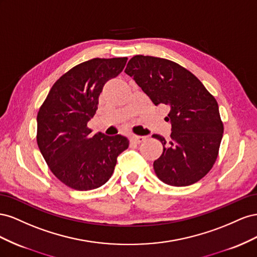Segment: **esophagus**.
I'll return each instance as SVG.
<instances>
[{
	"label": "esophagus",
	"instance_id": "obj_1",
	"mask_svg": "<svg viewBox=\"0 0 257 257\" xmlns=\"http://www.w3.org/2000/svg\"><path fill=\"white\" fill-rule=\"evenodd\" d=\"M130 140L136 144H139V143H142V142L145 141V137H143V136H131Z\"/></svg>",
	"mask_w": 257,
	"mask_h": 257
}]
</instances>
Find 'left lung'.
<instances>
[{
	"label": "left lung",
	"instance_id": "8db88e82",
	"mask_svg": "<svg viewBox=\"0 0 257 257\" xmlns=\"http://www.w3.org/2000/svg\"><path fill=\"white\" fill-rule=\"evenodd\" d=\"M126 74L133 77L155 105L166 104L171 139L153 137L164 152L154 161L160 181L171 186H188L213 167L224 127L214 97L193 73L163 58L138 55L129 60Z\"/></svg>",
	"mask_w": 257,
	"mask_h": 257
}]
</instances>
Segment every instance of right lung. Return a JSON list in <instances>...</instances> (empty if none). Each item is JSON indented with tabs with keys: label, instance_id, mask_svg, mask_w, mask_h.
Here are the masks:
<instances>
[{
	"label": "right lung",
	"instance_id": "obj_1",
	"mask_svg": "<svg viewBox=\"0 0 257 257\" xmlns=\"http://www.w3.org/2000/svg\"><path fill=\"white\" fill-rule=\"evenodd\" d=\"M128 58L85 61L51 87L38 114L39 149L49 169L76 190L102 186L112 177L117 157L128 149L123 136H90L87 123L96 114L99 96L108 79L123 70Z\"/></svg>",
	"mask_w": 257,
	"mask_h": 257
}]
</instances>
